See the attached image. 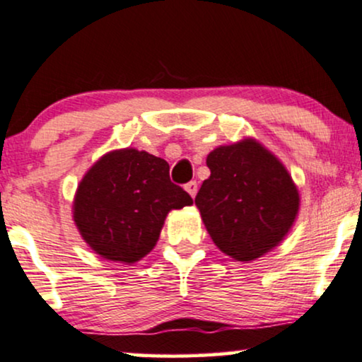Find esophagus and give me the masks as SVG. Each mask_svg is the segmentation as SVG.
Here are the masks:
<instances>
[{"mask_svg": "<svg viewBox=\"0 0 362 362\" xmlns=\"http://www.w3.org/2000/svg\"><path fill=\"white\" fill-rule=\"evenodd\" d=\"M185 188H186V191H188V193L194 198L196 193H198V182H196V181H189V182H186Z\"/></svg>", "mask_w": 362, "mask_h": 362, "instance_id": "1", "label": "esophagus"}]
</instances>
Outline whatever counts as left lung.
Masks as SVG:
<instances>
[{
  "label": "left lung",
  "mask_w": 362,
  "mask_h": 362,
  "mask_svg": "<svg viewBox=\"0 0 362 362\" xmlns=\"http://www.w3.org/2000/svg\"><path fill=\"white\" fill-rule=\"evenodd\" d=\"M211 176L194 203L209 236L235 260L248 262L276 247L298 211V193L287 169L255 141L209 153Z\"/></svg>",
  "instance_id": "8db88e82"
}]
</instances>
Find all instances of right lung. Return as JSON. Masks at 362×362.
<instances>
[{"label": "right lung", "mask_w": 362, "mask_h": 362, "mask_svg": "<svg viewBox=\"0 0 362 362\" xmlns=\"http://www.w3.org/2000/svg\"><path fill=\"white\" fill-rule=\"evenodd\" d=\"M189 204L191 196L169 177L166 160L122 149L104 156L86 174L74 220L99 255L132 263L154 248L168 213Z\"/></svg>", "instance_id": "right-lung-1"}]
</instances>
